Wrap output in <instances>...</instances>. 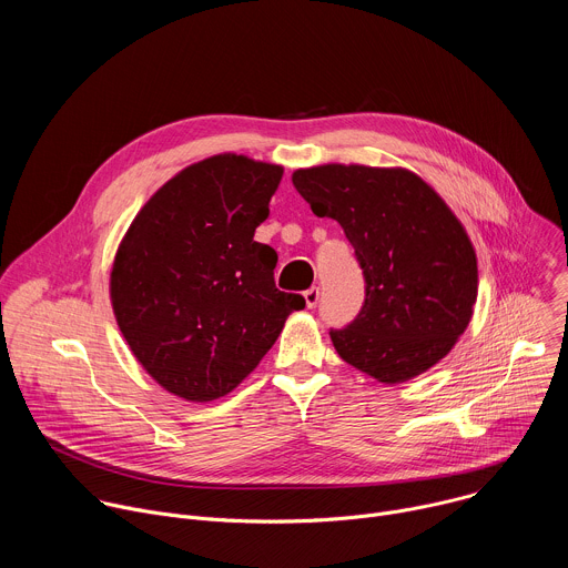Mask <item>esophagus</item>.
<instances>
[{
    "label": "esophagus",
    "instance_id": "34e87169",
    "mask_svg": "<svg viewBox=\"0 0 568 568\" xmlns=\"http://www.w3.org/2000/svg\"><path fill=\"white\" fill-rule=\"evenodd\" d=\"M303 298H305V305L312 310V307H316L318 301H321V290H318V287H310V290L303 292Z\"/></svg>",
    "mask_w": 568,
    "mask_h": 568
}]
</instances>
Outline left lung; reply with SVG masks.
I'll return each mask as SVG.
<instances>
[{"label":"left lung","instance_id":"8db88e82","mask_svg":"<svg viewBox=\"0 0 568 568\" xmlns=\"http://www.w3.org/2000/svg\"><path fill=\"white\" fill-rule=\"evenodd\" d=\"M292 182L318 217L342 224L364 274V303L335 351L357 371L397 384L443 359L476 301V254L447 204L402 169L328 164Z\"/></svg>","mask_w":568,"mask_h":568}]
</instances>
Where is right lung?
I'll use <instances>...</instances> for the list:
<instances>
[{
  "mask_svg": "<svg viewBox=\"0 0 568 568\" xmlns=\"http://www.w3.org/2000/svg\"><path fill=\"white\" fill-rule=\"evenodd\" d=\"M281 178V166L242 154L204 159L150 197L116 252L119 328L141 366L184 399L233 390L305 307L276 287L278 256L254 240Z\"/></svg>",
  "mask_w": 568,
  "mask_h": 568,
  "instance_id": "obj_1",
  "label": "right lung"
}]
</instances>
